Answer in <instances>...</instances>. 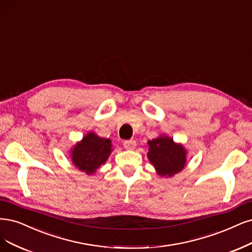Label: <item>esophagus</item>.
<instances>
[{"label": "esophagus", "instance_id": "obj_1", "mask_svg": "<svg viewBox=\"0 0 252 252\" xmlns=\"http://www.w3.org/2000/svg\"><path fill=\"white\" fill-rule=\"evenodd\" d=\"M123 146H124V148H125V149L131 150V149H134V148H135L136 142H135V141H133V140H131V141H125V142L123 143Z\"/></svg>", "mask_w": 252, "mask_h": 252}]
</instances>
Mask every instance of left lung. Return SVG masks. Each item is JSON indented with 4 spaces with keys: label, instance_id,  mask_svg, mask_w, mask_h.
Here are the masks:
<instances>
[{
    "label": "left lung",
    "instance_id": "8db88e82",
    "mask_svg": "<svg viewBox=\"0 0 252 252\" xmlns=\"http://www.w3.org/2000/svg\"><path fill=\"white\" fill-rule=\"evenodd\" d=\"M148 158L160 176H173L185 168L186 150L173 138L161 136L148 142Z\"/></svg>",
    "mask_w": 252,
    "mask_h": 252
}]
</instances>
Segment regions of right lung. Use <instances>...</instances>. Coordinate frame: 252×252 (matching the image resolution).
Returning a JSON list of instances; mask_svg holds the SVG:
<instances>
[{"instance_id":"add662e5","label":"right lung","mask_w":252,"mask_h":252,"mask_svg":"<svg viewBox=\"0 0 252 252\" xmlns=\"http://www.w3.org/2000/svg\"><path fill=\"white\" fill-rule=\"evenodd\" d=\"M110 152V140L91 132L74 147L72 160L78 169L91 175L106 161Z\"/></svg>"}]
</instances>
